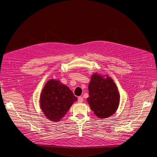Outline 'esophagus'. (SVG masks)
Instances as JSON below:
<instances>
[{
  "label": "esophagus",
  "mask_w": 157,
  "mask_h": 157,
  "mask_svg": "<svg viewBox=\"0 0 157 157\" xmlns=\"http://www.w3.org/2000/svg\"><path fill=\"white\" fill-rule=\"evenodd\" d=\"M78 101V102H79V103L83 102V98L82 97H79Z\"/></svg>",
  "instance_id": "esophagus-1"
}]
</instances>
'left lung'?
Masks as SVG:
<instances>
[{
    "label": "left lung",
    "instance_id": "obj_1",
    "mask_svg": "<svg viewBox=\"0 0 157 157\" xmlns=\"http://www.w3.org/2000/svg\"><path fill=\"white\" fill-rule=\"evenodd\" d=\"M88 91L86 101L98 118H107L117 111L120 97L111 78L94 72L90 78Z\"/></svg>",
    "mask_w": 157,
    "mask_h": 157
}]
</instances>
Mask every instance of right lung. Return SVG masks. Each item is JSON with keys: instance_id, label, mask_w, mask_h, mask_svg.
<instances>
[{"instance_id": "right-lung-1", "label": "right lung", "mask_w": 157, "mask_h": 157, "mask_svg": "<svg viewBox=\"0 0 157 157\" xmlns=\"http://www.w3.org/2000/svg\"><path fill=\"white\" fill-rule=\"evenodd\" d=\"M77 100L67 86L59 79H51L40 94V108L49 121H59Z\"/></svg>"}]
</instances>
